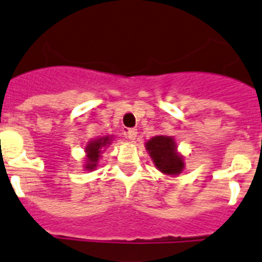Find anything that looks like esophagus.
<instances>
[{"instance_id":"34e87169","label":"esophagus","mask_w":262,"mask_h":262,"mask_svg":"<svg viewBox=\"0 0 262 262\" xmlns=\"http://www.w3.org/2000/svg\"><path fill=\"white\" fill-rule=\"evenodd\" d=\"M136 136H138V129L136 128L127 129V138H128L129 140H135Z\"/></svg>"}]
</instances>
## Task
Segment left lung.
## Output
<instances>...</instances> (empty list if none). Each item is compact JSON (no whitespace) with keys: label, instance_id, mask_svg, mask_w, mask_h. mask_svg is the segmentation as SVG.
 Listing matches in <instances>:
<instances>
[{"label":"left lung","instance_id":"1","mask_svg":"<svg viewBox=\"0 0 262 262\" xmlns=\"http://www.w3.org/2000/svg\"><path fill=\"white\" fill-rule=\"evenodd\" d=\"M145 148L157 170L162 173L176 176L183 172L185 163L183 156L178 151V146L172 136H154L146 141Z\"/></svg>","mask_w":262,"mask_h":262}]
</instances>
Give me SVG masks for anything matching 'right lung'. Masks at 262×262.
<instances>
[{
  "label": "right lung",
  "mask_w": 262,
  "mask_h": 262,
  "mask_svg": "<svg viewBox=\"0 0 262 262\" xmlns=\"http://www.w3.org/2000/svg\"><path fill=\"white\" fill-rule=\"evenodd\" d=\"M113 139L114 138L112 135H105L87 143L86 148H84V151H86V164H84V170L90 171V172L96 170L99 161H100L101 158V153L108 148V145H111Z\"/></svg>",
  "instance_id": "right-lung-1"
}]
</instances>
